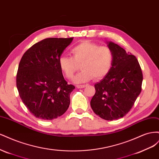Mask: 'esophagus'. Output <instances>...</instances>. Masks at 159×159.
<instances>
[{"mask_svg": "<svg viewBox=\"0 0 159 159\" xmlns=\"http://www.w3.org/2000/svg\"><path fill=\"white\" fill-rule=\"evenodd\" d=\"M86 86H87V85H76V87L77 88H84Z\"/></svg>", "mask_w": 159, "mask_h": 159, "instance_id": "1", "label": "esophagus"}]
</instances>
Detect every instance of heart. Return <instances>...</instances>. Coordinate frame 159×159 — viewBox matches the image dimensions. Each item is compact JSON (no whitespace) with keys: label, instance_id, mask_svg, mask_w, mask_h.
<instances>
[{"label":"heart","instance_id":"1","mask_svg":"<svg viewBox=\"0 0 159 159\" xmlns=\"http://www.w3.org/2000/svg\"><path fill=\"white\" fill-rule=\"evenodd\" d=\"M72 57L61 56L58 60L61 71L68 79H71L81 63V71L73 80L75 83L86 82L93 78L100 80L107 75L111 68L113 52L108 46L84 41L71 50Z\"/></svg>","mask_w":159,"mask_h":159}]
</instances>
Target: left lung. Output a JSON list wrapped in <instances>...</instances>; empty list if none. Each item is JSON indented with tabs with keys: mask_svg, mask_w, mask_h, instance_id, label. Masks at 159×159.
<instances>
[{
	"mask_svg": "<svg viewBox=\"0 0 159 159\" xmlns=\"http://www.w3.org/2000/svg\"><path fill=\"white\" fill-rule=\"evenodd\" d=\"M113 52V63L107 75L95 84L90 105L93 112L105 120L124 117L141 91L143 74L136 57L111 41L106 42Z\"/></svg>",
	"mask_w": 159,
	"mask_h": 159,
	"instance_id": "1",
	"label": "left lung"
}]
</instances>
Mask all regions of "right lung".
Listing matches in <instances>:
<instances>
[{"label":"right lung","instance_id":"obj_1","mask_svg":"<svg viewBox=\"0 0 159 159\" xmlns=\"http://www.w3.org/2000/svg\"><path fill=\"white\" fill-rule=\"evenodd\" d=\"M73 40L46 38L30 48L22 57L16 75L19 95L36 117L52 120L63 115L75 89L64 80L58 60Z\"/></svg>","mask_w":159,"mask_h":159}]
</instances>
